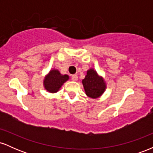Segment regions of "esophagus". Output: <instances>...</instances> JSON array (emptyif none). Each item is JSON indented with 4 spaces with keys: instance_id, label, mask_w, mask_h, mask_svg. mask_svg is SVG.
I'll return each mask as SVG.
<instances>
[{
    "instance_id": "esophagus-1",
    "label": "esophagus",
    "mask_w": 153,
    "mask_h": 153,
    "mask_svg": "<svg viewBox=\"0 0 153 153\" xmlns=\"http://www.w3.org/2000/svg\"><path fill=\"white\" fill-rule=\"evenodd\" d=\"M72 80H73V81H77V80H78V75H72Z\"/></svg>"
}]
</instances>
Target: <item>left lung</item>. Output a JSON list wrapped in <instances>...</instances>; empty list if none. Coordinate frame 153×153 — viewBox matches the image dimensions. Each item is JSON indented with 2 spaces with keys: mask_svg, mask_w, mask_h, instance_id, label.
I'll list each match as a JSON object with an SVG mask.
<instances>
[{
  "mask_svg": "<svg viewBox=\"0 0 153 153\" xmlns=\"http://www.w3.org/2000/svg\"><path fill=\"white\" fill-rule=\"evenodd\" d=\"M82 85L88 96L96 99L103 94L106 89V83L102 77L99 76L94 69L87 71V75L82 80Z\"/></svg>",
  "mask_w": 153,
  "mask_h": 153,
  "instance_id": "obj_1",
  "label": "left lung"
}]
</instances>
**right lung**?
<instances>
[{"mask_svg":"<svg viewBox=\"0 0 153 153\" xmlns=\"http://www.w3.org/2000/svg\"><path fill=\"white\" fill-rule=\"evenodd\" d=\"M68 79V75H62L57 70H52L44 80V86L50 93H56Z\"/></svg>","mask_w":153,"mask_h":153,"instance_id":"add662e5","label":"right lung"}]
</instances>
